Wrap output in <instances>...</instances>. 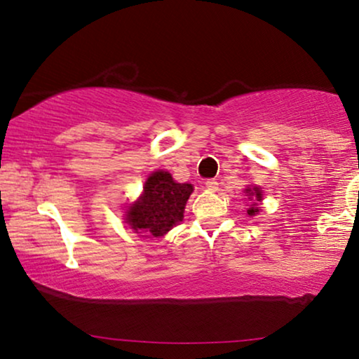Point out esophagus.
<instances>
[{"label":"esophagus","mask_w":359,"mask_h":359,"mask_svg":"<svg viewBox=\"0 0 359 359\" xmlns=\"http://www.w3.org/2000/svg\"><path fill=\"white\" fill-rule=\"evenodd\" d=\"M204 184H205V188H208L209 191H215V189H217V186H219L217 180H214V178L205 180V181H204Z\"/></svg>","instance_id":"1"}]
</instances>
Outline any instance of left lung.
<instances>
[{
  "label": "left lung",
  "mask_w": 359,
  "mask_h": 359,
  "mask_svg": "<svg viewBox=\"0 0 359 359\" xmlns=\"http://www.w3.org/2000/svg\"><path fill=\"white\" fill-rule=\"evenodd\" d=\"M247 193L250 194V196H255V198H257V201H262V193H259V191L257 189V188H253V189H247ZM253 201V199H252ZM255 205H257V203L255 204H252V208H250L247 212H248V215H255L258 212V208H255Z\"/></svg>",
  "instance_id": "8db88e82"
}]
</instances>
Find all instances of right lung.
Segmentation results:
<instances>
[{
    "label": "right lung",
    "mask_w": 359,
    "mask_h": 359,
    "mask_svg": "<svg viewBox=\"0 0 359 359\" xmlns=\"http://www.w3.org/2000/svg\"><path fill=\"white\" fill-rule=\"evenodd\" d=\"M191 193V184L175 183L168 171H155L147 180L142 198L127 212V222L137 233L160 237L183 220Z\"/></svg>",
    "instance_id": "1"
}]
</instances>
